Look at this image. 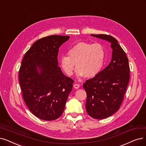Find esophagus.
<instances>
[{
	"label": "esophagus",
	"mask_w": 146,
	"mask_h": 146,
	"mask_svg": "<svg viewBox=\"0 0 146 146\" xmlns=\"http://www.w3.org/2000/svg\"><path fill=\"white\" fill-rule=\"evenodd\" d=\"M74 87L75 89H78L80 87V84H74Z\"/></svg>",
	"instance_id": "obj_1"
}]
</instances>
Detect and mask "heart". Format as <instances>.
<instances>
[{
	"label": "heart",
	"instance_id": "b5f03b06",
	"mask_svg": "<svg viewBox=\"0 0 146 146\" xmlns=\"http://www.w3.org/2000/svg\"><path fill=\"white\" fill-rule=\"evenodd\" d=\"M69 56L63 54L60 62L63 70L66 75L73 74L76 65L77 75L86 78H92L100 72L106 58V50L99 43L92 44L80 42L69 48Z\"/></svg>",
	"mask_w": 146,
	"mask_h": 146
}]
</instances>
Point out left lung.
I'll list each match as a JSON object with an SVG mask.
<instances>
[{"label":"left lung","mask_w":146,"mask_h":146,"mask_svg":"<svg viewBox=\"0 0 146 146\" xmlns=\"http://www.w3.org/2000/svg\"><path fill=\"white\" fill-rule=\"evenodd\" d=\"M111 43L112 57L109 65L96 77L86 81L87 113L96 119L112 115L120 108L129 81V61L117 39L107 35H93Z\"/></svg>","instance_id":"obj_1"}]
</instances>
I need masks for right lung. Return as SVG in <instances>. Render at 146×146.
Segmentation results:
<instances>
[{"label":"right lung","instance_id":"1","mask_svg":"<svg viewBox=\"0 0 146 146\" xmlns=\"http://www.w3.org/2000/svg\"><path fill=\"white\" fill-rule=\"evenodd\" d=\"M69 36L51 35L35 42L25 54L19 82L26 106L35 115L54 120L62 114L74 81L58 66L60 46Z\"/></svg>","mask_w":146,"mask_h":146}]
</instances>
